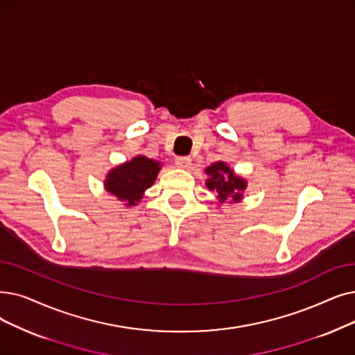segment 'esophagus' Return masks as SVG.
<instances>
[{
    "label": "esophagus",
    "instance_id": "34e87169",
    "mask_svg": "<svg viewBox=\"0 0 355 355\" xmlns=\"http://www.w3.org/2000/svg\"><path fill=\"white\" fill-rule=\"evenodd\" d=\"M175 165L181 169H189L191 166V158L190 157H178L175 159Z\"/></svg>",
    "mask_w": 355,
    "mask_h": 355
}]
</instances>
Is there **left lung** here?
<instances>
[{
  "instance_id": "obj_1",
  "label": "left lung",
  "mask_w": 355,
  "mask_h": 355,
  "mask_svg": "<svg viewBox=\"0 0 355 355\" xmlns=\"http://www.w3.org/2000/svg\"><path fill=\"white\" fill-rule=\"evenodd\" d=\"M209 175L206 180V186L209 190L218 193L219 203H225L226 200L239 202L243 197V190L246 189V181L236 175L226 162L218 161L205 169ZM230 202V203H232Z\"/></svg>"
}]
</instances>
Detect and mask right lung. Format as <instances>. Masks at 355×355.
Wrapping results in <instances>:
<instances>
[{"label": "right lung", "mask_w": 355, "mask_h": 355, "mask_svg": "<svg viewBox=\"0 0 355 355\" xmlns=\"http://www.w3.org/2000/svg\"><path fill=\"white\" fill-rule=\"evenodd\" d=\"M159 169L161 162L137 155L110 169L104 180V189L120 202H125L126 206H136L144 197L145 190L155 182Z\"/></svg>", "instance_id": "obj_1"}]
</instances>
